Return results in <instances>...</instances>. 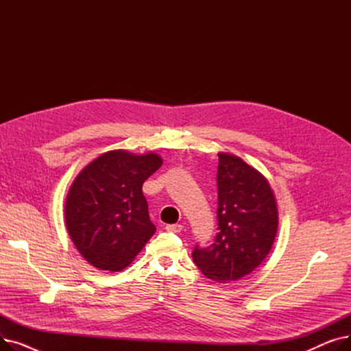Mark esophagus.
<instances>
[{
	"instance_id": "esophagus-1",
	"label": "esophagus",
	"mask_w": 351,
	"mask_h": 351,
	"mask_svg": "<svg viewBox=\"0 0 351 351\" xmlns=\"http://www.w3.org/2000/svg\"><path fill=\"white\" fill-rule=\"evenodd\" d=\"M166 230L168 232H175V233H179L182 229H183V226L182 225H166V228H165Z\"/></svg>"
}]
</instances>
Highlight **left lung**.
I'll return each mask as SVG.
<instances>
[{
    "label": "left lung",
    "instance_id": "8db88e82",
    "mask_svg": "<svg viewBox=\"0 0 351 351\" xmlns=\"http://www.w3.org/2000/svg\"><path fill=\"white\" fill-rule=\"evenodd\" d=\"M217 234L195 247L193 262L208 279L230 283L266 259L279 226L278 202L269 180L242 158L219 152Z\"/></svg>",
    "mask_w": 351,
    "mask_h": 351
}]
</instances>
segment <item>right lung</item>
<instances>
[{"mask_svg":"<svg viewBox=\"0 0 351 351\" xmlns=\"http://www.w3.org/2000/svg\"><path fill=\"white\" fill-rule=\"evenodd\" d=\"M162 163L154 152L114 149L88 163L73 179L65 200V226L89 265L119 271L152 237L156 228L142 185Z\"/></svg>","mask_w":351,"mask_h":351,"instance_id":"right-lung-1","label":"right lung"}]
</instances>
